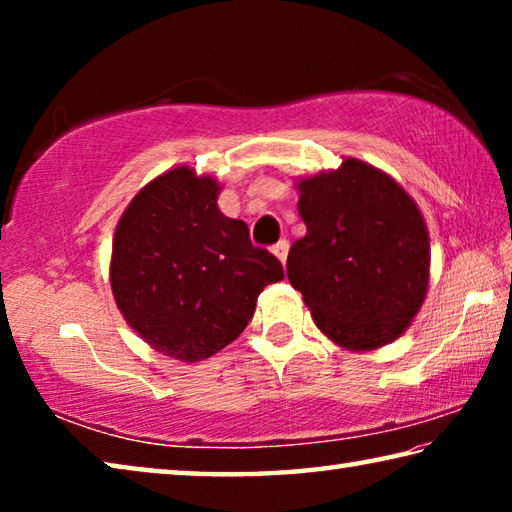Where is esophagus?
<instances>
[{
    "instance_id": "1",
    "label": "esophagus",
    "mask_w": 512,
    "mask_h": 512,
    "mask_svg": "<svg viewBox=\"0 0 512 512\" xmlns=\"http://www.w3.org/2000/svg\"><path fill=\"white\" fill-rule=\"evenodd\" d=\"M271 250H273V255L284 264V262H287V255H289V241L287 239H280Z\"/></svg>"
}]
</instances>
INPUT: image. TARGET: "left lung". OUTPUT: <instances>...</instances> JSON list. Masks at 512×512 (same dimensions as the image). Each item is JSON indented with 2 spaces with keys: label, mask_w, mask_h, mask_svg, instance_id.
<instances>
[{
  "label": "left lung",
  "mask_w": 512,
  "mask_h": 512,
  "mask_svg": "<svg viewBox=\"0 0 512 512\" xmlns=\"http://www.w3.org/2000/svg\"><path fill=\"white\" fill-rule=\"evenodd\" d=\"M307 235L293 241L287 275L329 341L370 352L406 332L429 289V230L395 178L345 158L300 178Z\"/></svg>",
  "instance_id": "8db88e82"
}]
</instances>
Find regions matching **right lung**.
I'll list each match as a JSON object with an SVG mask.
<instances>
[{"label":"right lung","instance_id":"1","mask_svg":"<svg viewBox=\"0 0 512 512\" xmlns=\"http://www.w3.org/2000/svg\"><path fill=\"white\" fill-rule=\"evenodd\" d=\"M221 185L180 164L160 173L121 214L110 287L121 316L155 352L183 363L212 357L244 332L266 284L284 277L248 225L225 216Z\"/></svg>","mask_w":512,"mask_h":512}]
</instances>
